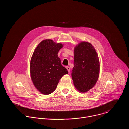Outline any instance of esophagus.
I'll use <instances>...</instances> for the list:
<instances>
[{
  "instance_id": "obj_1",
  "label": "esophagus",
  "mask_w": 129,
  "mask_h": 129,
  "mask_svg": "<svg viewBox=\"0 0 129 129\" xmlns=\"http://www.w3.org/2000/svg\"><path fill=\"white\" fill-rule=\"evenodd\" d=\"M66 69H67L68 72L70 73V67H68V66H67V67H66Z\"/></svg>"
}]
</instances>
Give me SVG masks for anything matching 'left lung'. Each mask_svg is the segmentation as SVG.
Returning a JSON list of instances; mask_svg holds the SVG:
<instances>
[{
  "instance_id": "8db88e82",
  "label": "left lung",
  "mask_w": 129,
  "mask_h": 129,
  "mask_svg": "<svg viewBox=\"0 0 129 129\" xmlns=\"http://www.w3.org/2000/svg\"><path fill=\"white\" fill-rule=\"evenodd\" d=\"M74 64L72 77L75 87L80 92L88 91L96 83L100 70L98 55L91 44L81 42L74 47Z\"/></svg>"
}]
</instances>
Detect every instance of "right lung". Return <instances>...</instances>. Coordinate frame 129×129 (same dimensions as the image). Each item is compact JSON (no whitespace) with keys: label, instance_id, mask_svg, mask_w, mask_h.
<instances>
[{"label":"right lung","instance_id":"right-lung-1","mask_svg":"<svg viewBox=\"0 0 129 129\" xmlns=\"http://www.w3.org/2000/svg\"><path fill=\"white\" fill-rule=\"evenodd\" d=\"M63 47L53 40L41 41L35 49L30 62V74L37 90L49 95L55 90L61 77L68 74L57 54Z\"/></svg>","mask_w":129,"mask_h":129}]
</instances>
